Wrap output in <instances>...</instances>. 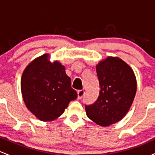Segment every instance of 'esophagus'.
Returning <instances> with one entry per match:
<instances>
[{
    "label": "esophagus",
    "mask_w": 155,
    "mask_h": 155,
    "mask_svg": "<svg viewBox=\"0 0 155 155\" xmlns=\"http://www.w3.org/2000/svg\"><path fill=\"white\" fill-rule=\"evenodd\" d=\"M77 95H78V99H81L82 98V97L84 95V91L82 90H78L77 91Z\"/></svg>",
    "instance_id": "obj_1"
}]
</instances>
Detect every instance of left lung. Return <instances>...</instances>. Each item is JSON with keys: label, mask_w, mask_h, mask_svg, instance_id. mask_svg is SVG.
Returning <instances> with one entry per match:
<instances>
[{"label": "left lung", "mask_w": 155, "mask_h": 155, "mask_svg": "<svg viewBox=\"0 0 155 155\" xmlns=\"http://www.w3.org/2000/svg\"><path fill=\"white\" fill-rule=\"evenodd\" d=\"M100 92L97 101L85 105L87 116L101 126L122 120L136 95V76L130 67L117 57H108L96 66Z\"/></svg>", "instance_id": "1"}]
</instances>
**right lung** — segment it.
Listing matches in <instances>:
<instances>
[{
    "instance_id": "add662e5",
    "label": "right lung",
    "mask_w": 155,
    "mask_h": 155,
    "mask_svg": "<svg viewBox=\"0 0 155 155\" xmlns=\"http://www.w3.org/2000/svg\"><path fill=\"white\" fill-rule=\"evenodd\" d=\"M21 91L28 110L44 122L59 117L70 101L77 97L65 67L58 61L51 63L48 54L35 58L25 68Z\"/></svg>"
}]
</instances>
